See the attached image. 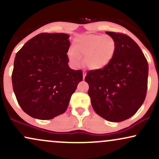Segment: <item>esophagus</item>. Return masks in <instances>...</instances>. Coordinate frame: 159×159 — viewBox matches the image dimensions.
Returning a JSON list of instances; mask_svg holds the SVG:
<instances>
[{
  "label": "esophagus",
  "instance_id": "1",
  "mask_svg": "<svg viewBox=\"0 0 159 159\" xmlns=\"http://www.w3.org/2000/svg\"><path fill=\"white\" fill-rule=\"evenodd\" d=\"M86 76V72H83V79H84Z\"/></svg>",
  "mask_w": 159,
  "mask_h": 159
}]
</instances>
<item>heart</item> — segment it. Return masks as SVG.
I'll return each instance as SVG.
<instances>
[{
  "mask_svg": "<svg viewBox=\"0 0 159 159\" xmlns=\"http://www.w3.org/2000/svg\"><path fill=\"white\" fill-rule=\"evenodd\" d=\"M115 48V41L110 36L82 35L75 40L73 49L69 51L68 56L74 66H80L82 57L89 68L97 70L110 63Z\"/></svg>",
  "mask_w": 159,
  "mask_h": 159,
  "instance_id": "obj_1",
  "label": "heart"
}]
</instances>
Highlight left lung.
Wrapping results in <instances>:
<instances>
[{
    "instance_id": "8db88e82",
    "label": "left lung",
    "mask_w": 159,
    "mask_h": 159,
    "mask_svg": "<svg viewBox=\"0 0 159 159\" xmlns=\"http://www.w3.org/2000/svg\"><path fill=\"white\" fill-rule=\"evenodd\" d=\"M114 39L115 52L103 69L87 72L85 81L93 108L110 122H122L132 116L145 100L148 63L141 49L125 34L106 32Z\"/></svg>"
}]
</instances>
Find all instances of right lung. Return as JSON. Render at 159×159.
Instances as JSON below:
<instances>
[{
  "label": "right lung",
  "mask_w": 159,
  "mask_h": 159,
  "mask_svg": "<svg viewBox=\"0 0 159 159\" xmlns=\"http://www.w3.org/2000/svg\"><path fill=\"white\" fill-rule=\"evenodd\" d=\"M66 34H40L16 54L12 87L21 109L32 117L51 120L63 114L83 79L81 70L69 66Z\"/></svg>",
  "instance_id": "add662e5"
}]
</instances>
